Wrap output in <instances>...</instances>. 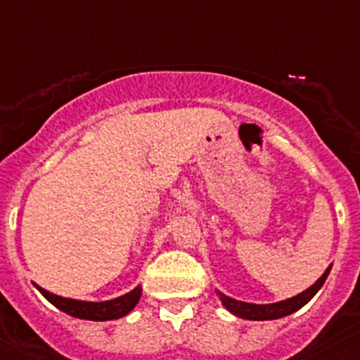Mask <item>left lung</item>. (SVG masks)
I'll return each mask as SVG.
<instances>
[{"label": "left lung", "instance_id": "8db88e82", "mask_svg": "<svg viewBox=\"0 0 360 360\" xmlns=\"http://www.w3.org/2000/svg\"><path fill=\"white\" fill-rule=\"evenodd\" d=\"M331 266L326 269L322 276H320L319 280L314 281V285H311L309 289H305L304 292H300L298 296H292L289 300H283V302H278V304H263V305H257V304H248V302H239V300H233L226 294H222L217 290L219 294V298H221L222 305L233 313L239 319H245V320H276V319H283L287 314H292L294 311H298V309L304 307L307 304L309 300L313 298L314 294L319 292L320 287L323 285V281L328 280V274Z\"/></svg>", "mask_w": 360, "mask_h": 360}]
</instances>
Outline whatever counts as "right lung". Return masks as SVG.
<instances>
[{"label": "right lung", "mask_w": 360, "mask_h": 360, "mask_svg": "<svg viewBox=\"0 0 360 360\" xmlns=\"http://www.w3.org/2000/svg\"><path fill=\"white\" fill-rule=\"evenodd\" d=\"M44 296H46L56 309H60L66 314H71L75 319L82 320H95V322H105V320H117L124 314H129L136 304L139 302L141 296V287H136L130 292L123 294L120 298L108 300V302H82V300H71V298H62L56 294L49 292V290L38 287Z\"/></svg>", "instance_id": "right-lung-1"}]
</instances>
